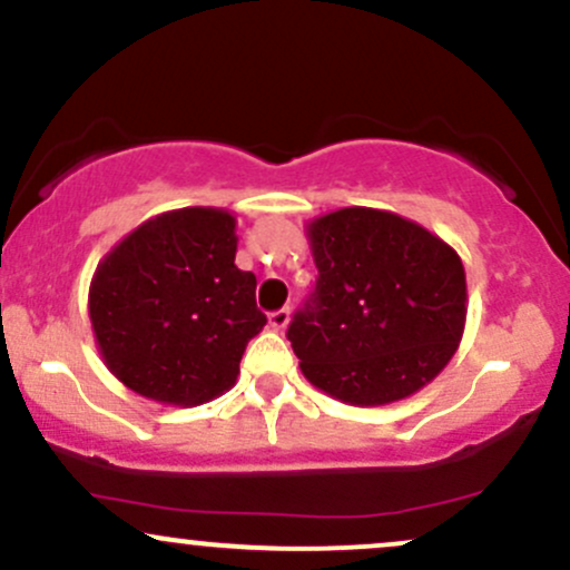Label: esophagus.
Segmentation results:
<instances>
[{"instance_id": "1", "label": "esophagus", "mask_w": 570, "mask_h": 570, "mask_svg": "<svg viewBox=\"0 0 570 570\" xmlns=\"http://www.w3.org/2000/svg\"><path fill=\"white\" fill-rule=\"evenodd\" d=\"M289 318H292L289 307H281V311H273L271 316H267V322H271L273 330L281 332V330H286V324H289Z\"/></svg>"}]
</instances>
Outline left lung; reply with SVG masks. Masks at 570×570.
<instances>
[{
  "mask_svg": "<svg viewBox=\"0 0 570 570\" xmlns=\"http://www.w3.org/2000/svg\"><path fill=\"white\" fill-rule=\"evenodd\" d=\"M318 281L286 337L307 383L353 407L434 381L466 326V271L448 240L394 212L348 206L305 225Z\"/></svg>",
  "mask_w": 570,
  "mask_h": 570,
  "instance_id": "obj_1",
  "label": "left lung"
}]
</instances>
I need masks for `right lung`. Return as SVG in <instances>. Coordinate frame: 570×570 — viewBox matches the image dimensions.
I'll list each match as a JSON object with an SVG mask.
<instances>
[{"instance_id": "add662e5", "label": "right lung", "mask_w": 570, "mask_h": 570, "mask_svg": "<svg viewBox=\"0 0 570 570\" xmlns=\"http://www.w3.org/2000/svg\"><path fill=\"white\" fill-rule=\"evenodd\" d=\"M235 252L233 212L187 206L141 222L98 263L88 316L126 389L174 407L233 389L246 343L267 324Z\"/></svg>"}]
</instances>
